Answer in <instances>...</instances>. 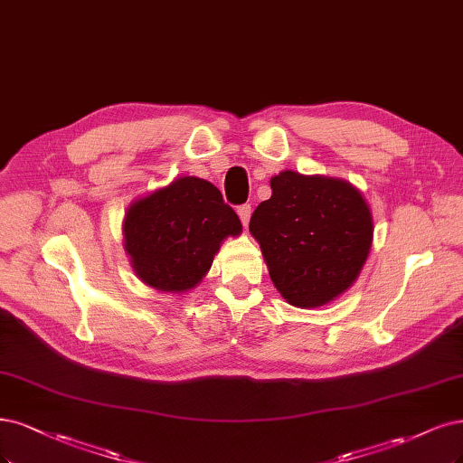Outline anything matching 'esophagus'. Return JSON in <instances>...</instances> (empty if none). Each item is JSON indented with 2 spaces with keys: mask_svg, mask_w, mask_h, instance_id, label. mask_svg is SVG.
<instances>
[{
  "mask_svg": "<svg viewBox=\"0 0 463 463\" xmlns=\"http://www.w3.org/2000/svg\"><path fill=\"white\" fill-rule=\"evenodd\" d=\"M250 204H241V206H237V214H239V218H241V224L243 226H247L249 224V218H250Z\"/></svg>",
  "mask_w": 463,
  "mask_h": 463,
  "instance_id": "34e87169",
  "label": "esophagus"
}]
</instances>
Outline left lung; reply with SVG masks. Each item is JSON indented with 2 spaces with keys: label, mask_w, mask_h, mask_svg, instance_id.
Here are the masks:
<instances>
[{
  "label": "left lung",
  "mask_w": 463,
  "mask_h": 463,
  "mask_svg": "<svg viewBox=\"0 0 463 463\" xmlns=\"http://www.w3.org/2000/svg\"><path fill=\"white\" fill-rule=\"evenodd\" d=\"M250 216L276 289L297 308H317L358 279L373 241L370 204L353 184L283 170Z\"/></svg>",
  "instance_id": "8db88e82"
}]
</instances>
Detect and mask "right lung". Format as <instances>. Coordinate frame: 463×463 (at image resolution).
Wrapping results in <instances>:
<instances>
[{"instance_id":"1","label":"right lung","mask_w":463,"mask_h":463,"mask_svg":"<svg viewBox=\"0 0 463 463\" xmlns=\"http://www.w3.org/2000/svg\"><path fill=\"white\" fill-rule=\"evenodd\" d=\"M241 230L218 187L197 176H180L132 201L122 222L124 249L136 276L174 295L199 285L222 241Z\"/></svg>"}]
</instances>
